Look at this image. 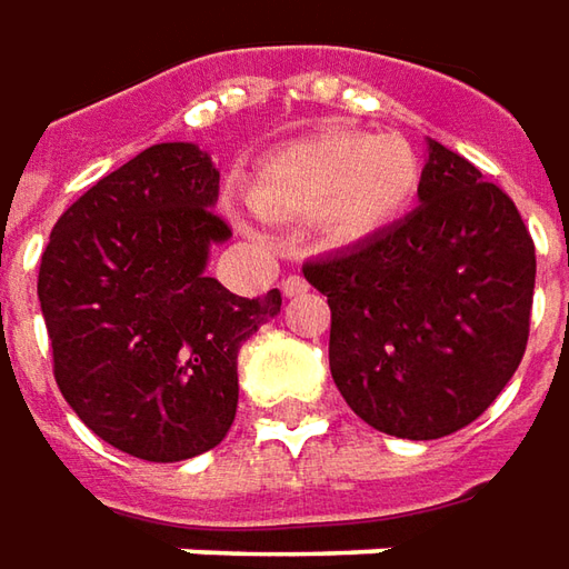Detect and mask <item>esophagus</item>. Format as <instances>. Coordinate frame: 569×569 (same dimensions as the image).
Segmentation results:
<instances>
[{
	"label": "esophagus",
	"mask_w": 569,
	"mask_h": 569,
	"mask_svg": "<svg viewBox=\"0 0 569 569\" xmlns=\"http://www.w3.org/2000/svg\"><path fill=\"white\" fill-rule=\"evenodd\" d=\"M280 289H283V296L292 299V296H302V292H308V283H305V277H296V273H292V277H286Z\"/></svg>",
	"instance_id": "34e87169"
}]
</instances>
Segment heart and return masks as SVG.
Returning <instances> with one entry per match:
<instances>
[{
  "mask_svg": "<svg viewBox=\"0 0 569 569\" xmlns=\"http://www.w3.org/2000/svg\"><path fill=\"white\" fill-rule=\"evenodd\" d=\"M419 186V153L406 138L330 128L273 150L254 172L248 201L277 220L315 213L330 242L356 246L397 223Z\"/></svg>",
  "mask_w": 569,
  "mask_h": 569,
  "instance_id": "b5f03b06",
  "label": "heart"
}]
</instances>
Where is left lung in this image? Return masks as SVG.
I'll use <instances>...</instances> for the list:
<instances>
[{"label": "left lung", "mask_w": 569, "mask_h": 569, "mask_svg": "<svg viewBox=\"0 0 569 569\" xmlns=\"http://www.w3.org/2000/svg\"><path fill=\"white\" fill-rule=\"evenodd\" d=\"M421 204L387 232L302 267L330 305V375L393 438L476 421L529 343L536 246L510 194L431 141Z\"/></svg>", "instance_id": "left-lung-1"}]
</instances>
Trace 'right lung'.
Returning <instances> with one entry per match:
<instances>
[{
	"label": "right lung",
	"mask_w": 569,
	"mask_h": 569,
	"mask_svg": "<svg viewBox=\"0 0 569 569\" xmlns=\"http://www.w3.org/2000/svg\"><path fill=\"white\" fill-rule=\"evenodd\" d=\"M220 172L194 144H153L90 186L52 226L37 296L52 375L78 419L116 450L179 462L223 441L239 406L236 359L280 311L207 277L232 229Z\"/></svg>",
	"instance_id": "1"
}]
</instances>
